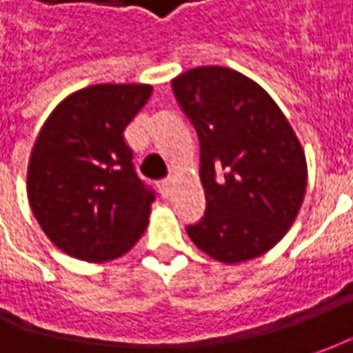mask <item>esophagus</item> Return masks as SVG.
<instances>
[{
	"label": "esophagus",
	"instance_id": "1",
	"mask_svg": "<svg viewBox=\"0 0 353 353\" xmlns=\"http://www.w3.org/2000/svg\"><path fill=\"white\" fill-rule=\"evenodd\" d=\"M157 186H159V192H161V196H163V198L170 196V190H172V183H170L169 179L161 181V183L157 184Z\"/></svg>",
	"mask_w": 353,
	"mask_h": 353
}]
</instances>
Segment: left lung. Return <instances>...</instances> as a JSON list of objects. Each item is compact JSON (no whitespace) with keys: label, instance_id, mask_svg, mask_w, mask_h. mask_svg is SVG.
<instances>
[{"label":"left lung","instance_id":"left-lung-1","mask_svg":"<svg viewBox=\"0 0 353 353\" xmlns=\"http://www.w3.org/2000/svg\"><path fill=\"white\" fill-rule=\"evenodd\" d=\"M174 98L200 141L206 212L190 239L224 263L248 261L287 234L306 190L303 147L259 84L224 66L172 80Z\"/></svg>","mask_w":353,"mask_h":353}]
</instances>
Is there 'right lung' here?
Listing matches in <instances>:
<instances>
[{
	"mask_svg": "<svg viewBox=\"0 0 353 353\" xmlns=\"http://www.w3.org/2000/svg\"><path fill=\"white\" fill-rule=\"evenodd\" d=\"M151 92L147 84L78 90L54 108L34 141L31 210L48 239L76 259L121 257L147 228L155 190L137 176L123 131Z\"/></svg>",
	"mask_w": 353,
	"mask_h": 353,
	"instance_id": "obj_1",
	"label": "right lung"
}]
</instances>
